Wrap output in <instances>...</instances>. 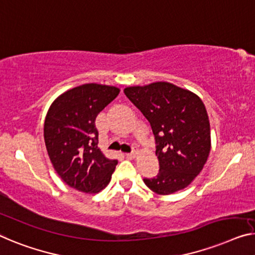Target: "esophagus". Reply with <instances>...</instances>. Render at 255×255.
I'll list each match as a JSON object with an SVG mask.
<instances>
[{"label":"esophagus","instance_id":"1","mask_svg":"<svg viewBox=\"0 0 255 255\" xmlns=\"http://www.w3.org/2000/svg\"><path fill=\"white\" fill-rule=\"evenodd\" d=\"M126 157L129 159H134L136 157V151H132L130 153H126Z\"/></svg>","mask_w":255,"mask_h":255}]
</instances>
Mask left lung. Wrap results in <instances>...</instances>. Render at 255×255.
<instances>
[{
  "label": "left lung",
  "mask_w": 255,
  "mask_h": 255,
  "mask_svg": "<svg viewBox=\"0 0 255 255\" xmlns=\"http://www.w3.org/2000/svg\"><path fill=\"white\" fill-rule=\"evenodd\" d=\"M125 95L149 121L155 139L159 173L143 178L158 195L187 188L206 164L211 127L203 101L169 82L125 88Z\"/></svg>",
  "instance_id": "obj_1"
}]
</instances>
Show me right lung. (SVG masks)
I'll list each match as a JSON object with an SVG mask.
<instances>
[{"instance_id":"right-lung-1","label":"right lung","mask_w":255,"mask_h":255,"mask_svg":"<svg viewBox=\"0 0 255 255\" xmlns=\"http://www.w3.org/2000/svg\"><path fill=\"white\" fill-rule=\"evenodd\" d=\"M117 87L86 83L60 95L44 120V142L57 174L71 188L97 193L109 184L117 160L98 149L96 117L119 95Z\"/></svg>"}]
</instances>
